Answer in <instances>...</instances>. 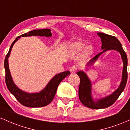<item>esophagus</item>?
Returning <instances> with one entry per match:
<instances>
[{
    "label": "esophagus",
    "mask_w": 130,
    "mask_h": 130,
    "mask_svg": "<svg viewBox=\"0 0 130 130\" xmlns=\"http://www.w3.org/2000/svg\"><path fill=\"white\" fill-rule=\"evenodd\" d=\"M76 70H77V67L76 66H72L70 68V71L71 73H74L76 71Z\"/></svg>",
    "instance_id": "esophagus-1"
}]
</instances>
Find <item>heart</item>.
Wrapping results in <instances>:
<instances>
[{
  "label": "heart",
  "instance_id": "heart-1",
  "mask_svg": "<svg viewBox=\"0 0 130 130\" xmlns=\"http://www.w3.org/2000/svg\"><path fill=\"white\" fill-rule=\"evenodd\" d=\"M86 46V44L84 43L81 42V41H77L73 43L71 45V51L73 54H78L81 53L83 50ZM93 53V49L92 47L88 46L85 48L84 54L87 56L91 55Z\"/></svg>",
  "mask_w": 130,
  "mask_h": 130
}]
</instances>
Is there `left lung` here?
Masks as SVG:
<instances>
[{"mask_svg": "<svg viewBox=\"0 0 130 130\" xmlns=\"http://www.w3.org/2000/svg\"><path fill=\"white\" fill-rule=\"evenodd\" d=\"M98 35L101 38V50L102 52L99 53L92 58L87 63V66L92 65L99 57V56L104 52L109 50H116L120 53L122 59L123 60V68L122 71V78L120 86L116 90L109 96L101 98V99L95 100L92 96V84L90 80L84 71H77V74L80 77V84L79 87V98L80 102L87 108L99 109L106 108L111 106L113 104L120 96V94L124 90L126 82H127V65L128 59L126 53L123 50L121 43L116 37L108 35L104 33L98 32Z\"/></svg>", "mask_w": 130, "mask_h": 130, "instance_id": "obj_1", "label": "left lung"}]
</instances>
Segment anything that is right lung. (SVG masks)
<instances>
[{
  "instance_id": "right-lung-1",
  "label": "right lung",
  "mask_w": 130,
  "mask_h": 130,
  "mask_svg": "<svg viewBox=\"0 0 130 130\" xmlns=\"http://www.w3.org/2000/svg\"><path fill=\"white\" fill-rule=\"evenodd\" d=\"M51 31V30L48 29L34 30L30 31L29 32L18 37L11 44L10 47V50L5 57V61H4V67L5 70V83L9 91L14 95L16 100L24 106L30 107V108H40V107L45 106L50 104L54 98L57 87L60 82L70 74L69 71H66L56 74L49 82L45 88L38 93H29L24 92L19 89L13 82L11 74H10V70H9L8 60L13 44L15 43L16 41L19 40L21 37L38 35V36L41 37L44 36L50 37L52 35Z\"/></svg>"
}]
</instances>
